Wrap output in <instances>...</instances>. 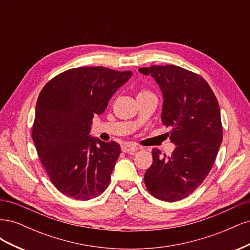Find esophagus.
Instances as JSON below:
<instances>
[{
  "label": "esophagus",
  "mask_w": 250,
  "mask_h": 250,
  "mask_svg": "<svg viewBox=\"0 0 250 250\" xmlns=\"http://www.w3.org/2000/svg\"><path fill=\"white\" fill-rule=\"evenodd\" d=\"M138 150V147L129 145V144H124L122 145V151L124 153H133Z\"/></svg>",
  "instance_id": "1"
}]
</instances>
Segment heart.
I'll use <instances>...</instances> for the list:
<instances>
[{
	"label": "heart",
	"mask_w": 250,
	"mask_h": 250,
	"mask_svg": "<svg viewBox=\"0 0 250 250\" xmlns=\"http://www.w3.org/2000/svg\"><path fill=\"white\" fill-rule=\"evenodd\" d=\"M150 94H152V93L149 92L148 89H142L141 92L139 93V96H142V95H150Z\"/></svg>",
	"instance_id": "1"
}]
</instances>
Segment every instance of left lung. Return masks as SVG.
Masks as SVG:
<instances>
[{
	"mask_svg": "<svg viewBox=\"0 0 250 250\" xmlns=\"http://www.w3.org/2000/svg\"><path fill=\"white\" fill-rule=\"evenodd\" d=\"M160 85L163 96L162 122L170 127L176 145L170 156L152 150L153 163L144 181L155 198L174 202L188 197L206 179L216 161L223 130L218 100L200 75L183 67H141Z\"/></svg>",
	"mask_w": 250,
	"mask_h": 250,
	"instance_id": "8db88e82",
	"label": "left lung"
}]
</instances>
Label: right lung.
Listing matches in <instances>:
<instances>
[{
  "instance_id": "add662e5",
  "label": "right lung",
  "mask_w": 250,
  "mask_h": 250,
  "mask_svg": "<svg viewBox=\"0 0 250 250\" xmlns=\"http://www.w3.org/2000/svg\"><path fill=\"white\" fill-rule=\"evenodd\" d=\"M130 77V71L75 67L52 78L40 93L32 139L51 183L67 197L89 200L108 187L121 147L88 133L95 115L104 112Z\"/></svg>"
}]
</instances>
